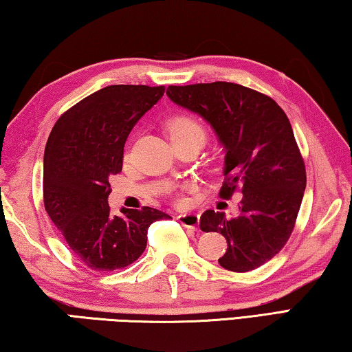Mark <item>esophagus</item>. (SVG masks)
Instances as JSON below:
<instances>
[{
	"mask_svg": "<svg viewBox=\"0 0 352 352\" xmlns=\"http://www.w3.org/2000/svg\"><path fill=\"white\" fill-rule=\"evenodd\" d=\"M177 220L183 226H186V228L197 230L199 223H200V216H199V214H195V212H188V214H180V216L177 217Z\"/></svg>",
	"mask_w": 352,
	"mask_h": 352,
	"instance_id": "obj_1",
	"label": "esophagus"
}]
</instances>
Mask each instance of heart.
Wrapping results in <instances>:
<instances>
[{
  "label": "heart",
  "instance_id": "1",
  "mask_svg": "<svg viewBox=\"0 0 352 352\" xmlns=\"http://www.w3.org/2000/svg\"><path fill=\"white\" fill-rule=\"evenodd\" d=\"M189 133H197L200 136H205L204 129L200 127L199 122H195L194 119L189 118H175L172 119L169 124V135L170 138L178 135H189ZM184 199H178V204H183Z\"/></svg>",
  "mask_w": 352,
  "mask_h": 352
}]
</instances>
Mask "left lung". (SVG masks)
<instances>
[{
	"mask_svg": "<svg viewBox=\"0 0 352 352\" xmlns=\"http://www.w3.org/2000/svg\"><path fill=\"white\" fill-rule=\"evenodd\" d=\"M169 99L197 113L225 148L220 197L241 186L239 214L208 210L200 230L222 234L228 248L219 259L226 270L243 273L281 252L294 231L306 189V168L289 118L272 98L231 82L169 85Z\"/></svg>",
	"mask_w": 352,
	"mask_h": 352,
	"instance_id": "left-lung-1",
	"label": "left lung"
}]
</instances>
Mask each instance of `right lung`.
Here are the masks:
<instances>
[{
	"label": "right lung",
	"mask_w": 352,
	"mask_h": 352,
	"mask_svg": "<svg viewBox=\"0 0 352 352\" xmlns=\"http://www.w3.org/2000/svg\"><path fill=\"white\" fill-rule=\"evenodd\" d=\"M164 87L110 85L57 119L43 158V201L68 247L93 270L124 269L142 254L147 230L170 216L144 206L113 216L109 178L122 170L124 144Z\"/></svg>",
	"instance_id": "add662e5"
}]
</instances>
